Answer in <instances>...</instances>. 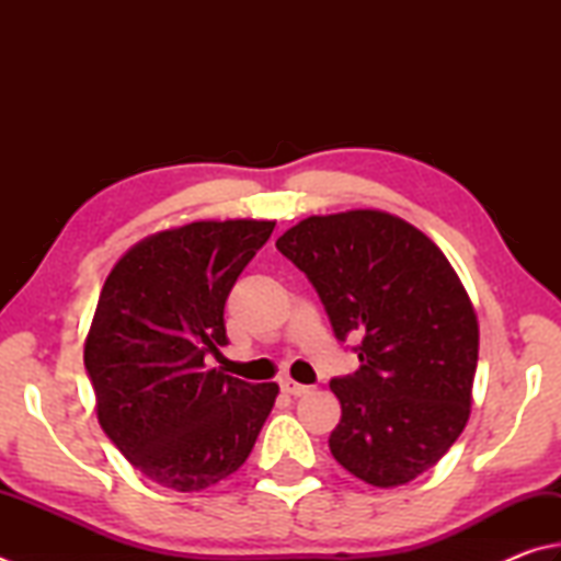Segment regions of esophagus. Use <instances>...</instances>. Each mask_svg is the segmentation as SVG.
<instances>
[{"mask_svg":"<svg viewBox=\"0 0 561 561\" xmlns=\"http://www.w3.org/2000/svg\"><path fill=\"white\" fill-rule=\"evenodd\" d=\"M280 388H283L288 396H293V398H300V396H308V393H310V386L295 383V380H283Z\"/></svg>","mask_w":561,"mask_h":561,"instance_id":"esophagus-1","label":"esophagus"}]
</instances>
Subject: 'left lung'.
I'll use <instances>...</instances> for the list:
<instances>
[{
	"label": "left lung",
	"instance_id": "8db88e82",
	"mask_svg": "<svg viewBox=\"0 0 561 561\" xmlns=\"http://www.w3.org/2000/svg\"><path fill=\"white\" fill-rule=\"evenodd\" d=\"M330 317L334 336H362L358 371L332 378L342 420L332 457L378 489L435 467L467 427L479 322L445 253L380 209L308 217L276 241Z\"/></svg>",
	"mask_w": 561,
	"mask_h": 561
}]
</instances>
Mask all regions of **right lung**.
<instances>
[{"label":"right lung","mask_w":561,"mask_h":561,"mask_svg":"<svg viewBox=\"0 0 561 561\" xmlns=\"http://www.w3.org/2000/svg\"><path fill=\"white\" fill-rule=\"evenodd\" d=\"M276 221H193L134 244L94 310L84 368L98 420L134 469L165 489L203 491L247 461L276 383L205 366L225 346V302Z\"/></svg>","instance_id":"1"}]
</instances>
